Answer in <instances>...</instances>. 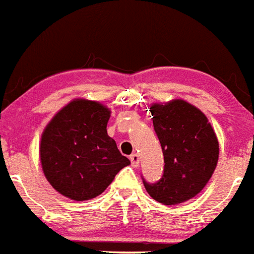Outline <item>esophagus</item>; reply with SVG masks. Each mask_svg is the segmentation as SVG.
<instances>
[{
    "label": "esophagus",
    "mask_w": 254,
    "mask_h": 254,
    "mask_svg": "<svg viewBox=\"0 0 254 254\" xmlns=\"http://www.w3.org/2000/svg\"><path fill=\"white\" fill-rule=\"evenodd\" d=\"M129 160H131L132 167H137L138 163H140V158H138V155L136 153H132L129 155Z\"/></svg>",
    "instance_id": "esophagus-1"
}]
</instances>
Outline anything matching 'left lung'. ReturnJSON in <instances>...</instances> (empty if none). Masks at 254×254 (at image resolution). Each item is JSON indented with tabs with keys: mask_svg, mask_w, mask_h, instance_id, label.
Listing matches in <instances>:
<instances>
[{
	"mask_svg": "<svg viewBox=\"0 0 254 254\" xmlns=\"http://www.w3.org/2000/svg\"><path fill=\"white\" fill-rule=\"evenodd\" d=\"M154 131L164 157L162 179L149 184L151 198L166 205L179 204L203 190L218 160V141L207 117L191 104L173 100L150 108Z\"/></svg>",
	"mask_w": 254,
	"mask_h": 254,
	"instance_id": "left-lung-1",
	"label": "left lung"
}]
</instances>
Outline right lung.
I'll list each match as a JSON object with an SVG mask.
<instances>
[{
	"instance_id": "obj_1",
	"label": "right lung",
	"mask_w": 254,
	"mask_h": 254,
	"mask_svg": "<svg viewBox=\"0 0 254 254\" xmlns=\"http://www.w3.org/2000/svg\"><path fill=\"white\" fill-rule=\"evenodd\" d=\"M110 110L96 101H71L47 125L41 138V163L56 191L88 200L110 185L131 162L108 136Z\"/></svg>"
}]
</instances>
